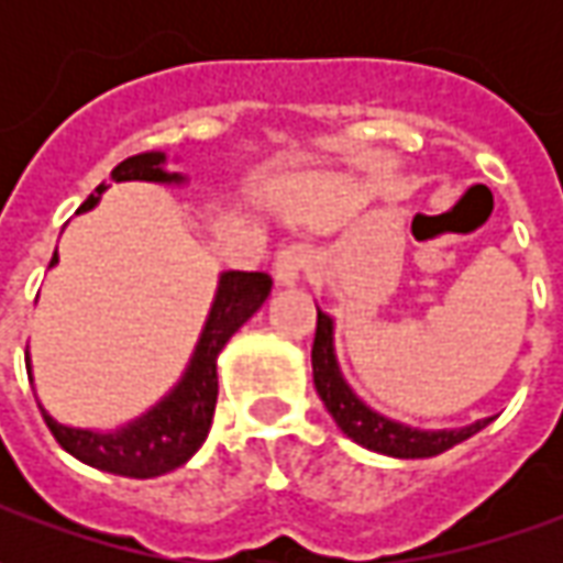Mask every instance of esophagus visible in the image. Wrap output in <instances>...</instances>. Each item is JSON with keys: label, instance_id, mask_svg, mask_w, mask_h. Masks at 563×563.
<instances>
[{"label": "esophagus", "instance_id": "1", "mask_svg": "<svg viewBox=\"0 0 563 563\" xmlns=\"http://www.w3.org/2000/svg\"><path fill=\"white\" fill-rule=\"evenodd\" d=\"M307 262H310V256H307L305 246H289V250H283L280 256H277V262H274V283H277L280 289H292V286H298L301 277H305Z\"/></svg>", "mask_w": 563, "mask_h": 563}]
</instances>
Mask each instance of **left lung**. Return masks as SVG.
<instances>
[{
	"instance_id": "8db88e82",
	"label": "left lung",
	"mask_w": 563,
	"mask_h": 563,
	"mask_svg": "<svg viewBox=\"0 0 563 563\" xmlns=\"http://www.w3.org/2000/svg\"><path fill=\"white\" fill-rule=\"evenodd\" d=\"M313 386L319 398L325 404V410L358 446L391 455V459H431L446 449L459 446L461 440H467L476 431H483L492 419H476L461 428H413L398 419H389L379 410H374L365 398H358L355 389L346 383L334 350V319L317 307V341H313Z\"/></svg>"
}]
</instances>
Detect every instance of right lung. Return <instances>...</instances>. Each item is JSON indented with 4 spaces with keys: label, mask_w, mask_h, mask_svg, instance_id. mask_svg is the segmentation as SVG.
Returning a JSON list of instances; mask_svg holds the SVG:
<instances>
[{
    "label": "right lung",
    "mask_w": 563,
    "mask_h": 563,
    "mask_svg": "<svg viewBox=\"0 0 563 563\" xmlns=\"http://www.w3.org/2000/svg\"><path fill=\"white\" fill-rule=\"evenodd\" d=\"M111 180L126 184V180H144V184L162 186H186V174L168 168V153L162 150H147L139 156H129L111 172ZM111 184H99L78 213L92 210ZM59 265V256L54 253L51 268ZM271 295V277L262 271H222L217 280V292L210 301L208 319L201 325L196 350L186 362L184 374L172 389L162 395L150 410H144L135 419H129L120 428L99 431V428H75V424L56 422L54 416L44 410L42 416L56 443L75 455L84 464L96 471L114 473V476H132V479H153L162 473L177 471L180 464L196 455L213 422V407H217V358L222 346L232 341V334L246 319L265 305ZM26 371L32 377V358L26 350Z\"/></svg>",
    "instance_id": "add662e5"
}]
</instances>
